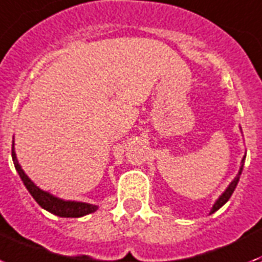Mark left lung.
<instances>
[{"instance_id":"1","label":"left lung","mask_w":262,"mask_h":262,"mask_svg":"<svg viewBox=\"0 0 262 262\" xmlns=\"http://www.w3.org/2000/svg\"><path fill=\"white\" fill-rule=\"evenodd\" d=\"M241 132H242V129H241ZM245 158L246 157H243L242 159V162H241V167H239V171H237V174L235 176V179L229 183V185L225 188V191L221 195L219 196V199L215 201L214 205H213V207H211V210H210V214H213L214 211H217L221 206H224L225 203L228 202V199L231 198V195L233 193V191H235V188H236V185L237 183H239V177H241V174H242V170H243V165H245Z\"/></svg>"}]
</instances>
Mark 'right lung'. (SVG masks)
Returning <instances> with one entry per match:
<instances>
[{
	"instance_id": "1",
	"label": "right lung",
	"mask_w": 262,
	"mask_h": 262,
	"mask_svg": "<svg viewBox=\"0 0 262 262\" xmlns=\"http://www.w3.org/2000/svg\"><path fill=\"white\" fill-rule=\"evenodd\" d=\"M12 161H13L16 171L19 173L23 184L26 185V188L29 189V192L35 199V202L42 207V209L52 213V214L59 215V217H66V219H69V217L77 219V217H83V215L95 213L99 209L97 205H92V203L78 202V201H64V199L55 196L53 193L43 191L39 187H37L31 181L29 176L26 174L25 170L21 169V166H20L15 152V140H13V144H12Z\"/></svg>"
}]
</instances>
